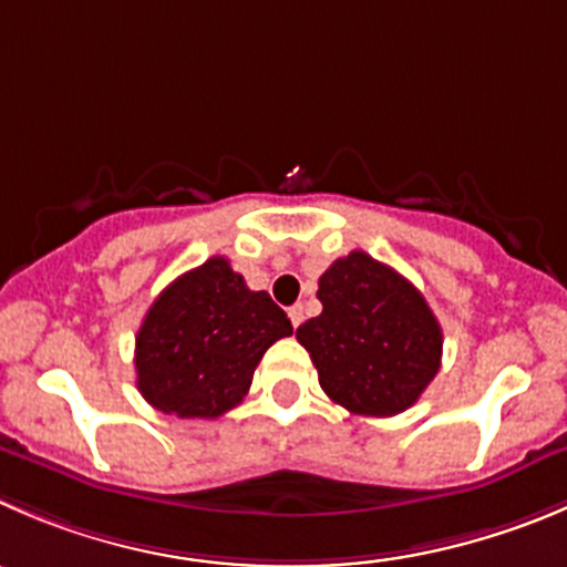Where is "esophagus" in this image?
Listing matches in <instances>:
<instances>
[{"mask_svg":"<svg viewBox=\"0 0 567 567\" xmlns=\"http://www.w3.org/2000/svg\"><path fill=\"white\" fill-rule=\"evenodd\" d=\"M289 320H292V326L298 328L300 322H303V306H292V309H289Z\"/></svg>","mask_w":567,"mask_h":567,"instance_id":"obj_1","label":"esophagus"}]
</instances>
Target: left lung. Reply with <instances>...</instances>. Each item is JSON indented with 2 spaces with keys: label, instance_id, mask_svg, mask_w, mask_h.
<instances>
[{
  "label": "left lung",
  "instance_id": "left-lung-1",
  "mask_svg": "<svg viewBox=\"0 0 567 567\" xmlns=\"http://www.w3.org/2000/svg\"><path fill=\"white\" fill-rule=\"evenodd\" d=\"M322 315L298 328L320 386L353 414L392 417L434 381L442 328L423 295L386 264L353 250L322 272Z\"/></svg>",
  "mask_w": 567,
  "mask_h": 567
}]
</instances>
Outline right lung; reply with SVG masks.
I'll list each match as a JSON object with an SVG mask.
<instances>
[{
	"label": "right lung",
	"mask_w": 567,
	"mask_h": 567,
	"mask_svg": "<svg viewBox=\"0 0 567 567\" xmlns=\"http://www.w3.org/2000/svg\"><path fill=\"white\" fill-rule=\"evenodd\" d=\"M292 333L287 311L214 256L155 298L136 333V384L150 406L214 420L239 406L267 348Z\"/></svg>",
	"instance_id": "right-lung-1"
}]
</instances>
